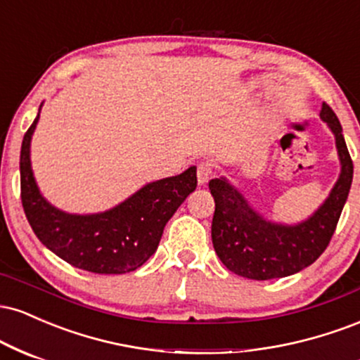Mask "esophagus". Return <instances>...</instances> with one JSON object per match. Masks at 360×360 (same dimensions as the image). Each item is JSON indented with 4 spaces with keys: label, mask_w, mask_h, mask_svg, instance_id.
I'll use <instances>...</instances> for the list:
<instances>
[{
    "label": "esophagus",
    "mask_w": 360,
    "mask_h": 360,
    "mask_svg": "<svg viewBox=\"0 0 360 360\" xmlns=\"http://www.w3.org/2000/svg\"><path fill=\"white\" fill-rule=\"evenodd\" d=\"M196 176H198V183H200V184L208 183V181L212 179V176H213V171H212V167H210V164L201 162L200 166H198Z\"/></svg>",
    "instance_id": "obj_1"
}]
</instances>
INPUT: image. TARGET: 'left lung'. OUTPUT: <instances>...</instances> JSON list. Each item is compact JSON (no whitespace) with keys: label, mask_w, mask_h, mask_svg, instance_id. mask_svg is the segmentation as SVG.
Listing matches in <instances>:
<instances>
[{"label":"left lung","mask_w":360,"mask_h":360,"mask_svg":"<svg viewBox=\"0 0 360 360\" xmlns=\"http://www.w3.org/2000/svg\"><path fill=\"white\" fill-rule=\"evenodd\" d=\"M320 117L335 134L342 172L330 196L309 220L296 226L269 223L223 177L210 181L208 188L214 200L212 240L229 271L255 281L286 278L311 266L328 247L349 196L354 164L340 122L326 103Z\"/></svg>","instance_id":"8db88e82"}]
</instances>
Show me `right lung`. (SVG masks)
Returning a JSON list of instances; mask_svg holds the SVG:
<instances>
[{
  "label": "right lung",
  "mask_w": 360,
  "mask_h": 360,
  "mask_svg": "<svg viewBox=\"0 0 360 360\" xmlns=\"http://www.w3.org/2000/svg\"><path fill=\"white\" fill-rule=\"evenodd\" d=\"M39 117L25 134L20 154V196L39 240L77 269L125 274L157 250L164 226L196 189V167L143 186L117 208L98 214H69L44 200L30 167V140Z\"/></svg>",
  "instance_id": "right-lung-1"
}]
</instances>
